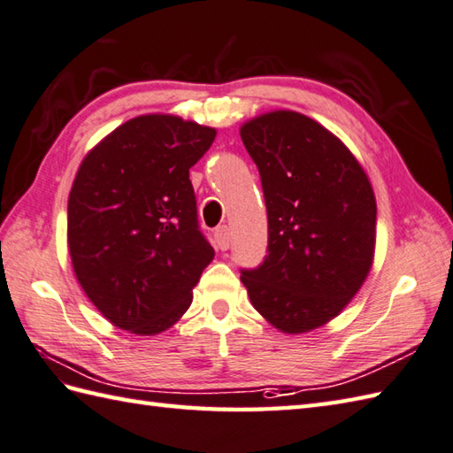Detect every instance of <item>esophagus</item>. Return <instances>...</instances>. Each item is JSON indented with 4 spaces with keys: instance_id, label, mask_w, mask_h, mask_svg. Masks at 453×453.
Listing matches in <instances>:
<instances>
[{
    "instance_id": "obj_1",
    "label": "esophagus",
    "mask_w": 453,
    "mask_h": 453,
    "mask_svg": "<svg viewBox=\"0 0 453 453\" xmlns=\"http://www.w3.org/2000/svg\"><path fill=\"white\" fill-rule=\"evenodd\" d=\"M215 242H217V248L219 250H228V246H230V230H228V226H219L217 230H215Z\"/></svg>"
}]
</instances>
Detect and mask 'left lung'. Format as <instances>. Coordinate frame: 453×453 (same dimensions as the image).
Returning a JSON list of instances; mask_svg holds the SVG:
<instances>
[{"label": "left lung", "mask_w": 453, "mask_h": 453, "mask_svg": "<svg viewBox=\"0 0 453 453\" xmlns=\"http://www.w3.org/2000/svg\"><path fill=\"white\" fill-rule=\"evenodd\" d=\"M259 170L267 256L240 271L254 308L285 334L324 326L363 287L374 257L376 199L353 153L290 110L240 129Z\"/></svg>", "instance_id": "8db88e82"}]
</instances>
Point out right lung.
Listing matches in <instances>:
<instances>
[{
    "mask_svg": "<svg viewBox=\"0 0 453 453\" xmlns=\"http://www.w3.org/2000/svg\"><path fill=\"white\" fill-rule=\"evenodd\" d=\"M217 132L178 116L129 119L83 158L67 201L77 280L103 316L137 335L182 318L213 259L189 168Z\"/></svg>",
    "mask_w": 453,
    "mask_h": 453,
    "instance_id": "1",
    "label": "right lung"
}]
</instances>
